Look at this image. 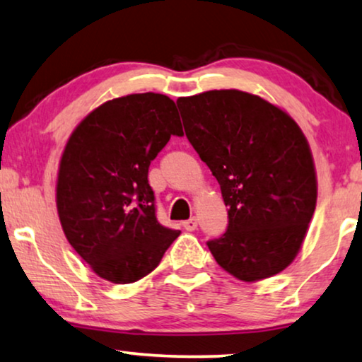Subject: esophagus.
Segmentation results:
<instances>
[{"label": "esophagus", "mask_w": 362, "mask_h": 362, "mask_svg": "<svg viewBox=\"0 0 362 362\" xmlns=\"http://www.w3.org/2000/svg\"><path fill=\"white\" fill-rule=\"evenodd\" d=\"M184 228L187 231H194L197 228V218H190V220L184 221Z\"/></svg>", "instance_id": "obj_1"}]
</instances>
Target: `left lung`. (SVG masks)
<instances>
[{"mask_svg":"<svg viewBox=\"0 0 362 362\" xmlns=\"http://www.w3.org/2000/svg\"><path fill=\"white\" fill-rule=\"evenodd\" d=\"M185 136L220 184L228 228L209 242L225 272L259 281L300 253L317 199L313 153L290 114L237 89L177 100Z\"/></svg>","mask_w":362,"mask_h":362,"instance_id":"obj_1","label":"left lung"}]
</instances>
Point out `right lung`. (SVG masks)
<instances>
[{
  "label": "right lung",
  "instance_id": "1",
  "mask_svg": "<svg viewBox=\"0 0 362 362\" xmlns=\"http://www.w3.org/2000/svg\"><path fill=\"white\" fill-rule=\"evenodd\" d=\"M170 136H184L175 103L156 93L129 94L86 115L61 156L62 231L90 269L115 285L147 276L180 235L157 221L147 180Z\"/></svg>",
  "mask_w": 362,
  "mask_h": 362
}]
</instances>
